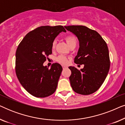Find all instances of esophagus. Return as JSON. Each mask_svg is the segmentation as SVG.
Wrapping results in <instances>:
<instances>
[{"mask_svg": "<svg viewBox=\"0 0 125 125\" xmlns=\"http://www.w3.org/2000/svg\"><path fill=\"white\" fill-rule=\"evenodd\" d=\"M62 68H63V69H65V68H67V66H65V65H62Z\"/></svg>", "mask_w": 125, "mask_h": 125, "instance_id": "obj_1", "label": "esophagus"}]
</instances>
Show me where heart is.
Instances as JSON below:
<instances>
[{
	"label": "heart",
	"mask_w": 125,
	"mask_h": 125,
	"mask_svg": "<svg viewBox=\"0 0 125 125\" xmlns=\"http://www.w3.org/2000/svg\"><path fill=\"white\" fill-rule=\"evenodd\" d=\"M65 40L66 43L68 45V46H69L71 44H72L73 43H76L77 42V40L76 38L75 37V36L73 35H69L65 37ZM56 44V42L55 41H54L52 43V49H54L55 48ZM56 60H57L58 62H59L60 63H61V64H65L67 63V59H66V57H65L64 56H59V57H57L56 59Z\"/></svg>",
	"instance_id": "b5f03b06"
}]
</instances>
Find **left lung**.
Segmentation results:
<instances>
[{
	"label": "left lung",
	"mask_w": 125,
	"mask_h": 125,
	"mask_svg": "<svg viewBox=\"0 0 125 125\" xmlns=\"http://www.w3.org/2000/svg\"><path fill=\"white\" fill-rule=\"evenodd\" d=\"M64 27L74 34L79 42L74 62L84 65L80 70L74 66L69 67L72 72L69 77L72 88L80 94L94 93L103 83L110 69L107 44L98 32L87 27L69 25Z\"/></svg>",
	"instance_id": "left-lung-1"
}]
</instances>
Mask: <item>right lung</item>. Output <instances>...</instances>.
<instances>
[{
    "mask_svg": "<svg viewBox=\"0 0 125 125\" xmlns=\"http://www.w3.org/2000/svg\"><path fill=\"white\" fill-rule=\"evenodd\" d=\"M66 32L62 25L42 26L27 34L16 52V73L20 83L31 94L43 98L56 91L62 68L53 63L44 66L46 57L52 54V45L60 33Z\"/></svg>",
    "mask_w": 125,
    "mask_h": 125,
    "instance_id": "add662e5",
    "label": "right lung"
}]
</instances>
